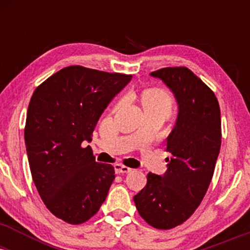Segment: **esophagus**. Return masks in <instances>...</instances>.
<instances>
[{"mask_svg": "<svg viewBox=\"0 0 250 250\" xmlns=\"http://www.w3.org/2000/svg\"><path fill=\"white\" fill-rule=\"evenodd\" d=\"M115 171L116 174H128L130 173L131 169L129 167H125V166L119 165V163H117V165H115Z\"/></svg>", "mask_w": 250, "mask_h": 250, "instance_id": "1", "label": "esophagus"}]
</instances>
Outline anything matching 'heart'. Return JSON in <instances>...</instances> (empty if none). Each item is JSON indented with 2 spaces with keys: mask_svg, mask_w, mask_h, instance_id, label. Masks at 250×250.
<instances>
[{
  "mask_svg": "<svg viewBox=\"0 0 250 250\" xmlns=\"http://www.w3.org/2000/svg\"><path fill=\"white\" fill-rule=\"evenodd\" d=\"M125 99L122 97L114 104L113 110L115 111L120 109L125 103ZM141 103L146 113L150 111H162V113L170 114L171 109L174 105L173 96L168 93L167 90L161 88H148L142 91L141 94Z\"/></svg>",
  "mask_w": 250,
  "mask_h": 250,
  "instance_id": "heart-1",
  "label": "heart"
}]
</instances>
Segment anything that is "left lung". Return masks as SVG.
Instances as JSON below:
<instances>
[{"label":"left lung","instance_id":"8db88e82","mask_svg":"<svg viewBox=\"0 0 250 250\" xmlns=\"http://www.w3.org/2000/svg\"><path fill=\"white\" fill-rule=\"evenodd\" d=\"M173 91L179 115L167 139L170 154L163 176L149 173L134 196L140 216L156 229L187 221L207 193L221 147V111L214 91L187 67H167L150 74Z\"/></svg>","mask_w":250,"mask_h":250}]
</instances>
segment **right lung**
<instances>
[{
  "mask_svg": "<svg viewBox=\"0 0 250 250\" xmlns=\"http://www.w3.org/2000/svg\"><path fill=\"white\" fill-rule=\"evenodd\" d=\"M131 75L69 65L48 77L28 105L24 141L33 181L50 213L81 225L99 211L115 179L84 141Z\"/></svg>",
  "mask_w": 250,
  "mask_h": 250,
  "instance_id": "obj_1",
  "label": "right lung"
}]
</instances>
